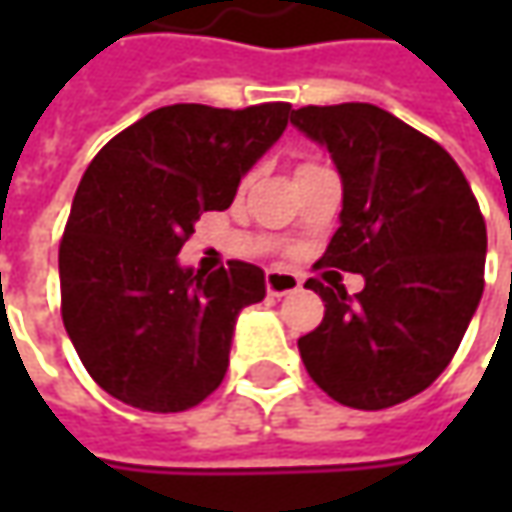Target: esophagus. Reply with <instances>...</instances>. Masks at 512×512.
I'll return each instance as SVG.
<instances>
[{
  "mask_svg": "<svg viewBox=\"0 0 512 512\" xmlns=\"http://www.w3.org/2000/svg\"><path fill=\"white\" fill-rule=\"evenodd\" d=\"M265 285L270 296H285V293L299 290V287H302V279H299L296 273H290V270H267Z\"/></svg>",
  "mask_w": 512,
  "mask_h": 512,
  "instance_id": "34e87169",
  "label": "esophagus"
}]
</instances>
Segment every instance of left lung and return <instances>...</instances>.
<instances>
[{
	"instance_id": "left-lung-1",
	"label": "left lung",
	"mask_w": 512,
	"mask_h": 512,
	"mask_svg": "<svg viewBox=\"0 0 512 512\" xmlns=\"http://www.w3.org/2000/svg\"><path fill=\"white\" fill-rule=\"evenodd\" d=\"M290 122L330 153L342 179L339 230L319 267L364 276L356 296L339 282H307L325 319L299 339L302 362L339 404L407 402L442 376L482 302L479 202L442 145L376 105H310Z\"/></svg>"
}]
</instances>
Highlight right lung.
Wrapping results in <instances>:
<instances>
[{
    "label": "right lung",
    "instance_id": "add662e5",
    "mask_svg": "<svg viewBox=\"0 0 512 512\" xmlns=\"http://www.w3.org/2000/svg\"><path fill=\"white\" fill-rule=\"evenodd\" d=\"M290 116L287 102L168 105L88 165L59 245L62 322L113 399L179 413L222 384L239 313L265 299V270L202 273L176 256L205 210L230 207Z\"/></svg>",
    "mask_w": 512,
    "mask_h": 512
}]
</instances>
